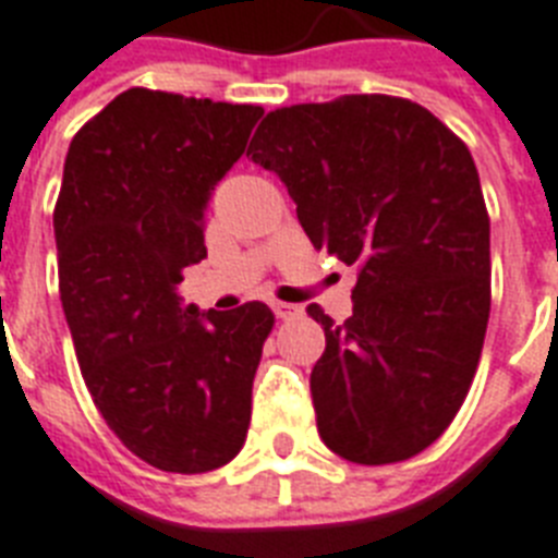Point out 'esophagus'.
I'll list each match as a JSON object with an SVG mask.
<instances>
[{
	"label": "esophagus",
	"instance_id": "esophagus-1",
	"mask_svg": "<svg viewBox=\"0 0 558 558\" xmlns=\"http://www.w3.org/2000/svg\"><path fill=\"white\" fill-rule=\"evenodd\" d=\"M274 314L279 319H293V316L302 314L300 305H291V302H274Z\"/></svg>",
	"mask_w": 558,
	"mask_h": 558
}]
</instances>
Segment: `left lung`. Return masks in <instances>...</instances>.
<instances>
[{
    "label": "left lung",
    "mask_w": 558,
    "mask_h": 558,
    "mask_svg": "<svg viewBox=\"0 0 558 558\" xmlns=\"http://www.w3.org/2000/svg\"><path fill=\"white\" fill-rule=\"evenodd\" d=\"M247 158L282 178L316 251L356 265L354 314L319 305L316 429L351 463L417 456L447 432L489 319V216L461 137L403 97L270 111Z\"/></svg>",
    "instance_id": "obj_1"
}]
</instances>
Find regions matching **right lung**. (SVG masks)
<instances>
[{
    "label": "right lung",
    "instance_id": "add662e5",
    "mask_svg": "<svg viewBox=\"0 0 558 558\" xmlns=\"http://www.w3.org/2000/svg\"><path fill=\"white\" fill-rule=\"evenodd\" d=\"M262 106L129 88L80 129L53 207L60 300L102 421L155 470L198 475L239 456L274 311L184 305L207 256L204 209Z\"/></svg>",
    "mask_w": 558,
    "mask_h": 558
}]
</instances>
